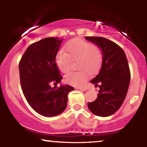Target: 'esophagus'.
I'll list each match as a JSON object with an SVG mask.
<instances>
[{"label":"esophagus","mask_w":147,"mask_h":147,"mask_svg":"<svg viewBox=\"0 0 147 147\" xmlns=\"http://www.w3.org/2000/svg\"><path fill=\"white\" fill-rule=\"evenodd\" d=\"M77 89H79V90H88L89 88L88 86H79L77 87Z\"/></svg>","instance_id":"34e87169"}]
</instances>
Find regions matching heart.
<instances>
[{"label":"heart","mask_w":147,"mask_h":147,"mask_svg":"<svg viewBox=\"0 0 147 147\" xmlns=\"http://www.w3.org/2000/svg\"><path fill=\"white\" fill-rule=\"evenodd\" d=\"M67 52L61 50L57 52L56 63L63 73L72 70L73 61H77V68L81 69L65 76L67 83L71 85H81L87 80L89 72L95 73L102 63V54L100 50L92 43L76 38L69 41L65 45Z\"/></svg>","instance_id":"obj_1"}]
</instances>
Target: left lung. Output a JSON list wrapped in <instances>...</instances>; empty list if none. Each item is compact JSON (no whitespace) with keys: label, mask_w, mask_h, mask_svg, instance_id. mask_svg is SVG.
I'll use <instances>...</instances> for the list:
<instances>
[{"label":"left lung","mask_w":147,"mask_h":147,"mask_svg":"<svg viewBox=\"0 0 147 147\" xmlns=\"http://www.w3.org/2000/svg\"><path fill=\"white\" fill-rule=\"evenodd\" d=\"M86 39L97 45L103 55L99 74L90 81L100 90L88 107L96 115L108 117L120 108L126 96L131 79L129 63L124 50L113 41L97 36H86Z\"/></svg>","instance_id":"left-lung-1"}]
</instances>
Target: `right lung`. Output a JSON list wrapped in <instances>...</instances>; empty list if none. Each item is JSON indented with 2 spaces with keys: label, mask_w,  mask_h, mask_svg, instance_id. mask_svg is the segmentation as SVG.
Returning <instances> with one entry per match:
<instances>
[{
  "label": "right lung",
  "mask_w": 147,
  "mask_h": 147,
  "mask_svg": "<svg viewBox=\"0 0 147 147\" xmlns=\"http://www.w3.org/2000/svg\"><path fill=\"white\" fill-rule=\"evenodd\" d=\"M62 39L43 38L27 48L19 62L21 86L27 102L36 112L46 117L61 113L67 106L69 85L57 87L63 78L56 63ZM55 87L52 88L51 84Z\"/></svg>",
  "instance_id": "add662e5"
}]
</instances>
